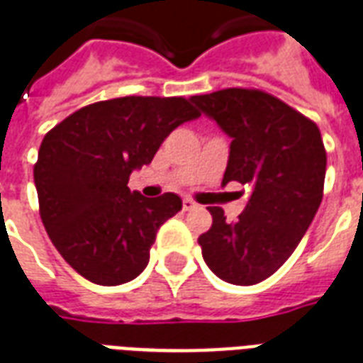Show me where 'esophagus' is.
Returning <instances> with one entry per match:
<instances>
[{
	"mask_svg": "<svg viewBox=\"0 0 363 363\" xmlns=\"http://www.w3.org/2000/svg\"><path fill=\"white\" fill-rule=\"evenodd\" d=\"M182 208H184V211H190V209L198 208V203H196L194 200H190V198H184V200H182Z\"/></svg>",
	"mask_w": 363,
	"mask_h": 363,
	"instance_id": "esophagus-1",
	"label": "esophagus"
}]
</instances>
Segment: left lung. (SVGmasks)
<instances>
[{"label":"left lung","mask_w":363,"mask_h":363,"mask_svg":"<svg viewBox=\"0 0 363 363\" xmlns=\"http://www.w3.org/2000/svg\"><path fill=\"white\" fill-rule=\"evenodd\" d=\"M230 138L223 184L252 186L235 223L209 208L213 225L198 238L203 262L230 284H256L291 257L323 198L325 154L318 125L259 90L227 88L192 96Z\"/></svg>","instance_id":"left-lung-1"}]
</instances>
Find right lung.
<instances>
[{"label": "right lung", "mask_w": 363, "mask_h": 363, "mask_svg": "<svg viewBox=\"0 0 363 363\" xmlns=\"http://www.w3.org/2000/svg\"><path fill=\"white\" fill-rule=\"evenodd\" d=\"M198 117L184 98L127 96L82 107L44 136L34 165L40 217L63 259L90 283L115 286L146 269L155 233L182 200L130 192L128 177Z\"/></svg>", "instance_id": "add662e5"}]
</instances>
